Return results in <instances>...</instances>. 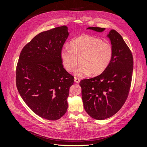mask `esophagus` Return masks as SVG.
I'll list each match as a JSON object with an SVG mask.
<instances>
[{"instance_id": "1", "label": "esophagus", "mask_w": 147, "mask_h": 147, "mask_svg": "<svg viewBox=\"0 0 147 147\" xmlns=\"http://www.w3.org/2000/svg\"><path fill=\"white\" fill-rule=\"evenodd\" d=\"M74 82H75L76 83H77V84H78V83L80 82V80L79 78H78L75 77V78H74Z\"/></svg>"}]
</instances>
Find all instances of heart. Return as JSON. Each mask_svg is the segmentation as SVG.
<instances>
[{"instance_id":"b5f03b06","label":"heart","mask_w":147,"mask_h":147,"mask_svg":"<svg viewBox=\"0 0 147 147\" xmlns=\"http://www.w3.org/2000/svg\"><path fill=\"white\" fill-rule=\"evenodd\" d=\"M113 55L111 44L98 38L89 36H81L70 42L61 51V58L65 69L74 71L79 64L81 65L75 73L79 77L89 74L96 76L102 73L109 66Z\"/></svg>"}]
</instances>
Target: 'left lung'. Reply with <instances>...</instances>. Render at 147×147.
<instances>
[{"instance_id":"8db88e82","label":"left lung","mask_w":147,"mask_h":147,"mask_svg":"<svg viewBox=\"0 0 147 147\" xmlns=\"http://www.w3.org/2000/svg\"><path fill=\"white\" fill-rule=\"evenodd\" d=\"M87 29L102 32L105 28ZM107 37L113 50L109 66L99 76L80 82L84 109L97 120L112 117L123 106L129 92L133 69L131 52L121 34L112 29Z\"/></svg>"}]
</instances>
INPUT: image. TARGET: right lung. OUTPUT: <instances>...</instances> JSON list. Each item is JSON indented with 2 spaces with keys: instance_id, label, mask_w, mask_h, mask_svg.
Returning <instances> with one entry per match:
<instances>
[{
  "instance_id": "add662e5",
  "label": "right lung",
  "mask_w": 147,
  "mask_h": 147,
  "mask_svg": "<svg viewBox=\"0 0 147 147\" xmlns=\"http://www.w3.org/2000/svg\"><path fill=\"white\" fill-rule=\"evenodd\" d=\"M69 35L62 26L36 35L22 50L16 85L22 99L39 117L51 121L66 113L74 77L64 68L61 51Z\"/></svg>"
}]
</instances>
